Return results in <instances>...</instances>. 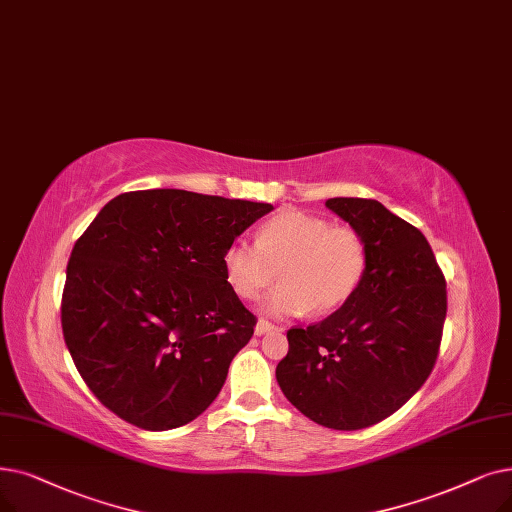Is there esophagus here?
<instances>
[{"mask_svg": "<svg viewBox=\"0 0 512 512\" xmlns=\"http://www.w3.org/2000/svg\"><path fill=\"white\" fill-rule=\"evenodd\" d=\"M274 330V326H272V322H268V320H259L257 322V326H255V335H268V332H272Z\"/></svg>", "mask_w": 512, "mask_h": 512, "instance_id": "34e87169", "label": "esophagus"}]
</instances>
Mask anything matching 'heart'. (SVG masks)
<instances>
[{"instance_id": "1", "label": "heart", "mask_w": 512, "mask_h": 512, "mask_svg": "<svg viewBox=\"0 0 512 512\" xmlns=\"http://www.w3.org/2000/svg\"><path fill=\"white\" fill-rule=\"evenodd\" d=\"M368 265L364 238L349 226L303 211H284L259 228L257 242L234 240L224 253V274L236 297L265 301L272 316H328L358 291Z\"/></svg>"}]
</instances>
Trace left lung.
Wrapping results in <instances>:
<instances>
[{
	"instance_id": "obj_1",
	"label": "left lung",
	"mask_w": 512,
	"mask_h": 512,
	"mask_svg": "<svg viewBox=\"0 0 512 512\" xmlns=\"http://www.w3.org/2000/svg\"><path fill=\"white\" fill-rule=\"evenodd\" d=\"M368 251L355 295L326 320L286 332L276 379L322 427L358 431L402 408L433 372L448 311L431 244L372 198H328Z\"/></svg>"
}]
</instances>
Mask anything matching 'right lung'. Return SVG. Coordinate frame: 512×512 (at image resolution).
Wrapping results in <instances>:
<instances>
[{
	"mask_svg": "<svg viewBox=\"0 0 512 512\" xmlns=\"http://www.w3.org/2000/svg\"><path fill=\"white\" fill-rule=\"evenodd\" d=\"M274 207L188 190L113 198L77 238L60 303L85 385L146 431L188 425L226 383L257 318L234 295L224 253Z\"/></svg>",
	"mask_w": 512,
	"mask_h": 512,
	"instance_id": "right-lung-1",
	"label": "right lung"
}]
</instances>
